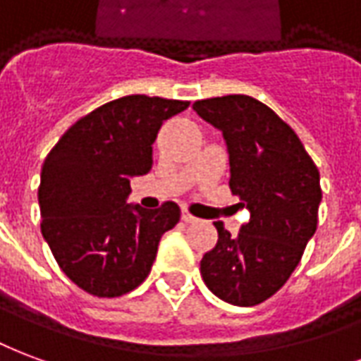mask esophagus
I'll return each instance as SVG.
<instances>
[{
    "label": "esophagus",
    "instance_id": "1",
    "mask_svg": "<svg viewBox=\"0 0 361 361\" xmlns=\"http://www.w3.org/2000/svg\"><path fill=\"white\" fill-rule=\"evenodd\" d=\"M183 221L184 223H198V217H194L188 209H183Z\"/></svg>",
    "mask_w": 361,
    "mask_h": 361
}]
</instances>
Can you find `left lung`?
Instances as JSON below:
<instances>
[{
    "label": "left lung",
    "mask_w": 361,
    "mask_h": 361,
    "mask_svg": "<svg viewBox=\"0 0 361 361\" xmlns=\"http://www.w3.org/2000/svg\"><path fill=\"white\" fill-rule=\"evenodd\" d=\"M227 140L231 192L250 212L238 236L223 223L200 262L207 288L235 306H256L285 285L317 228L319 171L296 133L271 107L242 94L194 102Z\"/></svg>",
    "instance_id": "1"
}]
</instances>
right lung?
<instances>
[{"instance_id":"add662e5","label":"right lung","mask_w":361,"mask_h":361,"mask_svg":"<svg viewBox=\"0 0 361 361\" xmlns=\"http://www.w3.org/2000/svg\"><path fill=\"white\" fill-rule=\"evenodd\" d=\"M190 102L125 96L104 104L63 134L42 165V235L78 288L117 298L148 277L161 236L180 207L126 206L134 175L152 169V144L163 121Z\"/></svg>"}]
</instances>
